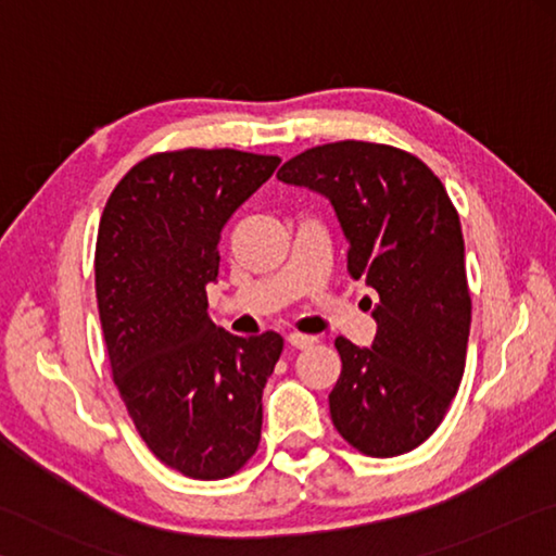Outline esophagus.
<instances>
[{"label":"esophagus","instance_id":"1","mask_svg":"<svg viewBox=\"0 0 556 556\" xmlns=\"http://www.w3.org/2000/svg\"><path fill=\"white\" fill-rule=\"evenodd\" d=\"M315 342H317L315 337H307V334H300V332L288 334V344L295 346V349H309V346H315Z\"/></svg>","mask_w":556,"mask_h":556}]
</instances>
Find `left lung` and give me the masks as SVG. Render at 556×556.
<instances>
[{
  "label": "left lung",
  "mask_w": 556,
  "mask_h": 556,
  "mask_svg": "<svg viewBox=\"0 0 556 556\" xmlns=\"http://www.w3.org/2000/svg\"><path fill=\"white\" fill-rule=\"evenodd\" d=\"M278 180L329 200L352 278L378 293L376 337H337L342 374L329 393L337 432L378 459L413 452L459 391L471 327L459 214L413 153L337 141L290 159Z\"/></svg>",
  "instance_id": "left-lung-1"
}]
</instances>
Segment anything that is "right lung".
<instances>
[{
  "instance_id": "obj_1",
  "label": "right lung",
  "mask_w": 556,
  "mask_h": 556,
  "mask_svg": "<svg viewBox=\"0 0 556 556\" xmlns=\"http://www.w3.org/2000/svg\"><path fill=\"white\" fill-rule=\"evenodd\" d=\"M278 155L185 149L136 163L106 200L94 290L114 383L141 440L170 469L214 481L256 452L263 388L283 337H237L207 313L224 224Z\"/></svg>"
}]
</instances>
